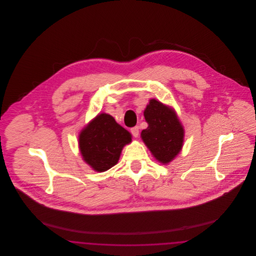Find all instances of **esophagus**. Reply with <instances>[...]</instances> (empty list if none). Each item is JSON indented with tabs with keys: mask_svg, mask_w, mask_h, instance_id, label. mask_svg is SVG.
Masks as SVG:
<instances>
[{
	"mask_svg": "<svg viewBox=\"0 0 256 256\" xmlns=\"http://www.w3.org/2000/svg\"><path fill=\"white\" fill-rule=\"evenodd\" d=\"M132 134L134 135V137H138L139 135V126H134L132 130H130Z\"/></svg>",
	"mask_w": 256,
	"mask_h": 256,
	"instance_id": "34e87169",
	"label": "esophagus"
}]
</instances>
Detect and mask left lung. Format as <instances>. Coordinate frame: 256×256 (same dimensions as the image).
I'll list each match as a JSON object with an SVG mask.
<instances>
[{"instance_id":"1","label":"left lung","mask_w":256,"mask_h":256,"mask_svg":"<svg viewBox=\"0 0 256 256\" xmlns=\"http://www.w3.org/2000/svg\"><path fill=\"white\" fill-rule=\"evenodd\" d=\"M148 128L141 138L160 163L168 164L180 152L184 130L174 110L156 98L150 100L144 111Z\"/></svg>"}]
</instances>
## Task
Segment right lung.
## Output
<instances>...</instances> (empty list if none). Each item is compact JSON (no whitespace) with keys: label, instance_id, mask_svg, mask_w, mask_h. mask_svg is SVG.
<instances>
[{"label":"right lung","instance_id":"right-lung-1","mask_svg":"<svg viewBox=\"0 0 256 256\" xmlns=\"http://www.w3.org/2000/svg\"><path fill=\"white\" fill-rule=\"evenodd\" d=\"M130 142L132 134L106 113L97 115L78 136L82 158L97 172H106L116 165L122 148Z\"/></svg>","mask_w":256,"mask_h":256}]
</instances>
